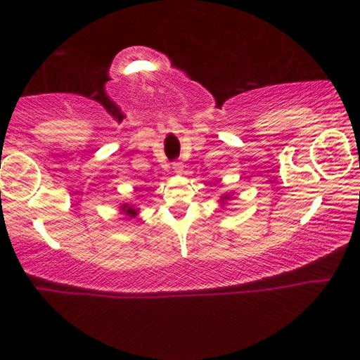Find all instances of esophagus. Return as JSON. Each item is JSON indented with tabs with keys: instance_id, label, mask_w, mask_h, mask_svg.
<instances>
[{
	"instance_id": "34e87169",
	"label": "esophagus",
	"mask_w": 360,
	"mask_h": 360,
	"mask_svg": "<svg viewBox=\"0 0 360 360\" xmlns=\"http://www.w3.org/2000/svg\"><path fill=\"white\" fill-rule=\"evenodd\" d=\"M172 169L176 171V172H179V174L183 172V163L181 162H174L172 163Z\"/></svg>"
}]
</instances>
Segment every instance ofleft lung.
Instances as JSON below:
<instances>
[{"mask_svg": "<svg viewBox=\"0 0 360 360\" xmlns=\"http://www.w3.org/2000/svg\"><path fill=\"white\" fill-rule=\"evenodd\" d=\"M228 198V195H224V197H222V201H225Z\"/></svg>", "mask_w": 360, "mask_h": 360, "instance_id": "left-lung-1", "label": "left lung"}]
</instances>
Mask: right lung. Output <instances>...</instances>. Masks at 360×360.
Listing matches in <instances>:
<instances>
[{
	"instance_id": "1",
	"label": "right lung",
	"mask_w": 360,
	"mask_h": 360,
	"mask_svg": "<svg viewBox=\"0 0 360 360\" xmlns=\"http://www.w3.org/2000/svg\"><path fill=\"white\" fill-rule=\"evenodd\" d=\"M122 212L126 213L129 217H135L138 214V209H135L134 205H129V204L122 205Z\"/></svg>"
}]
</instances>
